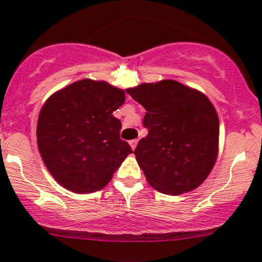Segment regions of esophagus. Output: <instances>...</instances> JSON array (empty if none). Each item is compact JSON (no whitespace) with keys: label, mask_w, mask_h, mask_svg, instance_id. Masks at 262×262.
<instances>
[{"label":"esophagus","mask_w":262,"mask_h":262,"mask_svg":"<svg viewBox=\"0 0 262 262\" xmlns=\"http://www.w3.org/2000/svg\"><path fill=\"white\" fill-rule=\"evenodd\" d=\"M129 144H130L132 149H136L137 144H138V139H133V141H130V142H129Z\"/></svg>","instance_id":"1"}]
</instances>
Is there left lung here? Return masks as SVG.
Listing matches in <instances>:
<instances>
[{
	"label": "left lung",
	"mask_w": 262,
	"mask_h": 262,
	"mask_svg": "<svg viewBox=\"0 0 262 262\" xmlns=\"http://www.w3.org/2000/svg\"><path fill=\"white\" fill-rule=\"evenodd\" d=\"M146 109L142 138L134 155L157 191L180 195L196 189L218 156L219 119L204 94L173 80L126 90Z\"/></svg>",
	"instance_id": "8db88e82"
}]
</instances>
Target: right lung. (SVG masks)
Instances as JSON below:
<instances>
[{
    "label": "right lung",
    "instance_id": "right-lung-1",
    "mask_svg": "<svg viewBox=\"0 0 262 262\" xmlns=\"http://www.w3.org/2000/svg\"><path fill=\"white\" fill-rule=\"evenodd\" d=\"M124 101V90L89 78L47 100L36 126L38 148L63 187L78 194L99 191L133 152L120 139L121 123L113 115Z\"/></svg>",
    "mask_w": 262,
    "mask_h": 262
}]
</instances>
